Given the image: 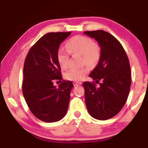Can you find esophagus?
Listing matches in <instances>:
<instances>
[{"instance_id":"esophagus-1","label":"esophagus","mask_w":148,"mask_h":148,"mask_svg":"<svg viewBox=\"0 0 148 148\" xmlns=\"http://www.w3.org/2000/svg\"><path fill=\"white\" fill-rule=\"evenodd\" d=\"M82 84L81 82L80 81H74L73 82V84H74V86H78V85H80V84Z\"/></svg>"}]
</instances>
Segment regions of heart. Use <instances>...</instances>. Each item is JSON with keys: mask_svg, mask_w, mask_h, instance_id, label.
Instances as JSON below:
<instances>
[{"mask_svg": "<svg viewBox=\"0 0 148 148\" xmlns=\"http://www.w3.org/2000/svg\"><path fill=\"white\" fill-rule=\"evenodd\" d=\"M68 50L61 48L57 53L58 62L62 69L66 70L69 67L70 53L72 54L81 55L82 62L88 66H92L99 59V49L97 45L88 37L77 35L69 39L67 42ZM88 70L86 68H72L65 74L67 80L72 81H80L85 77Z\"/></svg>", "mask_w": 148, "mask_h": 148, "instance_id": "1", "label": "heart"}]
</instances>
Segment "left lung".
<instances>
[{"label":"left lung","mask_w":148,"mask_h":148,"mask_svg":"<svg viewBox=\"0 0 148 148\" xmlns=\"http://www.w3.org/2000/svg\"><path fill=\"white\" fill-rule=\"evenodd\" d=\"M101 48L99 62L89 76L94 82H84L85 103L88 113L105 121L119 113L127 101L131 84L129 59L121 42L103 30L85 31Z\"/></svg>","instance_id":"8db88e82"}]
</instances>
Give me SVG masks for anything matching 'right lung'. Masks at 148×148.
Wrapping results in <instances>:
<instances>
[{"label": "right lung", "instance_id": "obj_1", "mask_svg": "<svg viewBox=\"0 0 148 148\" xmlns=\"http://www.w3.org/2000/svg\"><path fill=\"white\" fill-rule=\"evenodd\" d=\"M68 32H49L29 49L23 66L22 91L32 113L40 121L54 123L68 111L72 81L62 80L59 87L54 80H62L57 53Z\"/></svg>", "mask_w": 148, "mask_h": 148}]
</instances>
